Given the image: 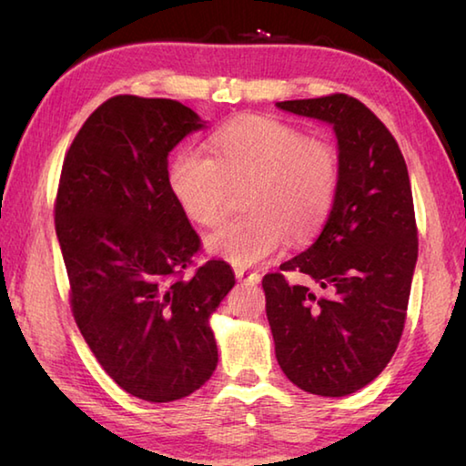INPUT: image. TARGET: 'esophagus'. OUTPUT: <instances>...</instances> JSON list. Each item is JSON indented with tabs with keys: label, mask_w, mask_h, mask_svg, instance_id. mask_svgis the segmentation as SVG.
<instances>
[{
	"label": "esophagus",
	"mask_w": 466,
	"mask_h": 466,
	"mask_svg": "<svg viewBox=\"0 0 466 466\" xmlns=\"http://www.w3.org/2000/svg\"><path fill=\"white\" fill-rule=\"evenodd\" d=\"M234 275H236V279H238V281H248V283H258V281H261V275H258L257 271L242 269V267H238V269H234Z\"/></svg>",
	"instance_id": "obj_1"
}]
</instances>
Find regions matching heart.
I'll use <instances>...</instances> for the list:
<instances>
[{"label":"heart","mask_w":466,"mask_h":466,"mask_svg":"<svg viewBox=\"0 0 466 466\" xmlns=\"http://www.w3.org/2000/svg\"><path fill=\"white\" fill-rule=\"evenodd\" d=\"M214 157L180 152L170 167V188L191 222L216 228L226 219L236 188L248 187L236 222L209 234L205 247L234 265H257L286 242L317 234L335 205L341 167L337 147L306 137L271 116H240L211 136Z\"/></svg>","instance_id":"b5f03b06"}]
</instances>
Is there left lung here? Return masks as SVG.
I'll return each mask as SVG.
<instances>
[{"label":"left lung","instance_id":"left-lung-1","mask_svg":"<svg viewBox=\"0 0 466 466\" xmlns=\"http://www.w3.org/2000/svg\"><path fill=\"white\" fill-rule=\"evenodd\" d=\"M278 106L333 125L341 178L312 247L263 278L275 358L298 389L345 397L382 372L403 335L417 261L411 183L397 139L364 102L329 94Z\"/></svg>","mask_w":466,"mask_h":466}]
</instances>
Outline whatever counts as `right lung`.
<instances>
[{
    "mask_svg": "<svg viewBox=\"0 0 466 466\" xmlns=\"http://www.w3.org/2000/svg\"><path fill=\"white\" fill-rule=\"evenodd\" d=\"M201 127L177 100L108 98L69 146L55 199L76 325L105 372L149 403L209 380V317L236 283L219 258L185 273L201 238L172 195L168 152Z\"/></svg>",
    "mask_w": 466,
    "mask_h": 466,
    "instance_id": "add662e5",
    "label": "right lung"
}]
</instances>
